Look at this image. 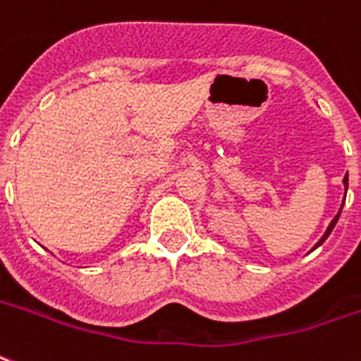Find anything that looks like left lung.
Returning <instances> with one entry per match:
<instances>
[{"mask_svg":"<svg viewBox=\"0 0 361 361\" xmlns=\"http://www.w3.org/2000/svg\"><path fill=\"white\" fill-rule=\"evenodd\" d=\"M344 188H346V191H348V173H346V178H344ZM344 197H346V195H344ZM342 205H344V203H342ZM340 211H342V207H340ZM340 211H338V215H336V216H334V219H332V221H330L329 228H326V233L322 234L321 240H319V242H317V244H314V248H319V246H321L322 242H324V240H326V238H329V234L332 233V228H334V226H336V223H338ZM314 248H312V250H314Z\"/></svg>","mask_w":361,"mask_h":361,"instance_id":"1","label":"left lung"}]
</instances>
